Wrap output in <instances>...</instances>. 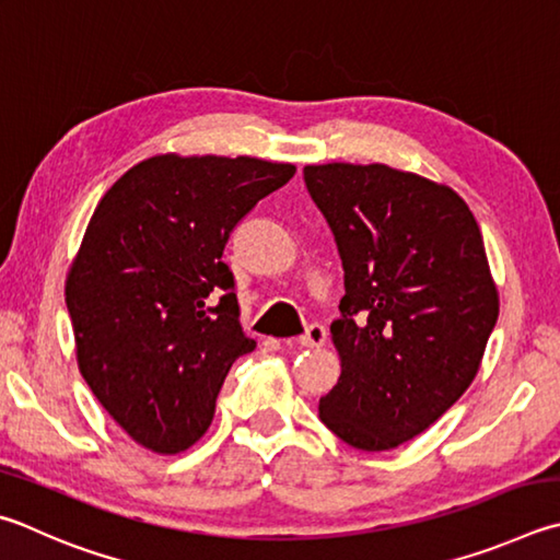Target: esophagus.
Masks as SVG:
<instances>
[{"mask_svg":"<svg viewBox=\"0 0 560 560\" xmlns=\"http://www.w3.org/2000/svg\"><path fill=\"white\" fill-rule=\"evenodd\" d=\"M325 338H328V330H325L320 323H313V325H308L306 332H303L296 342L301 345V348H320Z\"/></svg>","mask_w":560,"mask_h":560,"instance_id":"34e87169","label":"esophagus"}]
</instances>
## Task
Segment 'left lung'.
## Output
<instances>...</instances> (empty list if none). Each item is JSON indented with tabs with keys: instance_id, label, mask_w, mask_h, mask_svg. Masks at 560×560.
I'll list each match as a JSON object with an SVG mask.
<instances>
[{
	"instance_id": "left-lung-1",
	"label": "left lung",
	"mask_w": 560,
	"mask_h": 560,
	"mask_svg": "<svg viewBox=\"0 0 560 560\" xmlns=\"http://www.w3.org/2000/svg\"><path fill=\"white\" fill-rule=\"evenodd\" d=\"M303 180L345 271L332 342L338 384L318 416L358 451L411 441L480 370L500 301L465 200L384 164L306 166Z\"/></svg>"
}]
</instances>
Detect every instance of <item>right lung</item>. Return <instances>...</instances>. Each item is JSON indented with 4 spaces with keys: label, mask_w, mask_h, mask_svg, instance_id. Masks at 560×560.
<instances>
[{
    "label": "right lung",
    "mask_w": 560,
    "mask_h": 560,
    "mask_svg": "<svg viewBox=\"0 0 560 560\" xmlns=\"http://www.w3.org/2000/svg\"><path fill=\"white\" fill-rule=\"evenodd\" d=\"M296 174L249 156H154L90 218L66 281L78 368L139 445L174 455L215 416L220 386L257 342L240 328L228 240Z\"/></svg>",
    "instance_id": "add662e5"
}]
</instances>
